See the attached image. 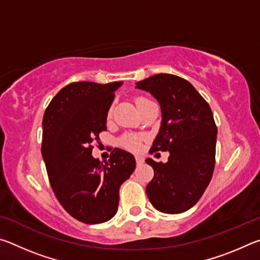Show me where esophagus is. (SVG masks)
<instances>
[{
	"label": "esophagus",
	"mask_w": 260,
	"mask_h": 260,
	"mask_svg": "<svg viewBox=\"0 0 260 260\" xmlns=\"http://www.w3.org/2000/svg\"><path fill=\"white\" fill-rule=\"evenodd\" d=\"M135 159H136V164H138V165H142L144 162V158L141 155H136Z\"/></svg>",
	"instance_id": "obj_1"
}]
</instances>
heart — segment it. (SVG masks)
I'll return each mask as SVG.
<instances>
[{
    "instance_id": "1",
    "label": "heart",
    "mask_w": 260,
    "mask_h": 260,
    "mask_svg": "<svg viewBox=\"0 0 260 260\" xmlns=\"http://www.w3.org/2000/svg\"><path fill=\"white\" fill-rule=\"evenodd\" d=\"M146 100H148V99H146V98H138V99H136V101H135V103L138 104V103L142 102V101H146ZM108 116H109V117L111 116V110H110V111H109ZM122 144H124V146H125L126 148L133 149V150H138V149L141 147L140 140H139L138 138H136V136H133V135H127V136H125V138L122 139Z\"/></svg>"
}]
</instances>
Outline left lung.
Returning <instances> with one entry per match:
<instances>
[{
    "instance_id": "1",
    "label": "left lung",
    "mask_w": 260,
    "mask_h": 260,
    "mask_svg": "<svg viewBox=\"0 0 260 260\" xmlns=\"http://www.w3.org/2000/svg\"><path fill=\"white\" fill-rule=\"evenodd\" d=\"M135 88L160 105L159 132L149 152H170L166 162L146 159L155 172L147 196L160 212L182 213L199 202L212 178L217 142L212 111L190 82L174 74H155Z\"/></svg>"
}]
</instances>
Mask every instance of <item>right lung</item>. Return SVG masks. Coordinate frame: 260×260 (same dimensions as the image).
I'll return each instance as SVG.
<instances>
[{"mask_svg":"<svg viewBox=\"0 0 260 260\" xmlns=\"http://www.w3.org/2000/svg\"><path fill=\"white\" fill-rule=\"evenodd\" d=\"M122 83L72 82L43 114L41 152L52 190L68 213L90 225L114 217L119 188L135 170L134 156L119 148L108 161L91 156V143L107 129L114 91Z\"/></svg>","mask_w":260,"mask_h":260,"instance_id":"right-lung-1","label":"right lung"}]
</instances>
